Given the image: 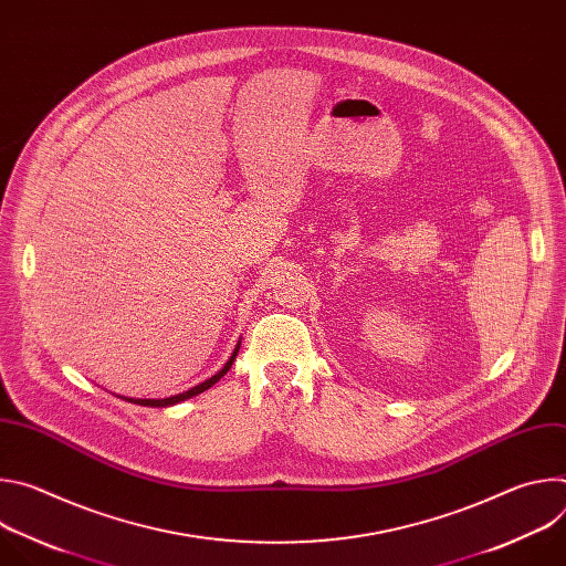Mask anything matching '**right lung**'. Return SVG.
Segmentation results:
<instances>
[{"mask_svg":"<svg viewBox=\"0 0 566 566\" xmlns=\"http://www.w3.org/2000/svg\"><path fill=\"white\" fill-rule=\"evenodd\" d=\"M239 345H241V340H237V345H234L230 358L226 360V365H223L214 376H210L208 380H203V382H199V385H195V387H190V389H186V391H181V394H175V396H168V398H125V396H118V398H125L127 402H136V406H145V408H170V406H177V402H184V400H188V398H192V396H197V394L210 389L217 380H221V378L228 374V369L232 367V363H234V358H237V352H239Z\"/></svg>","mask_w":566,"mask_h":566,"instance_id":"1","label":"right lung"}]
</instances>
